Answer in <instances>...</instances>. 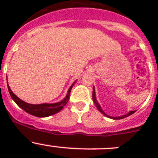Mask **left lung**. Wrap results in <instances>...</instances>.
I'll return each instance as SVG.
<instances>
[{"mask_svg": "<svg viewBox=\"0 0 158 158\" xmlns=\"http://www.w3.org/2000/svg\"><path fill=\"white\" fill-rule=\"evenodd\" d=\"M92 99H93L94 103H95V106H96L97 109H98V111H99L100 112H101V113H102V114H104V115H106V117L110 118H111V119H116V120H117V119H122V118H125L128 117V116L131 115V114H133V113H135V111H129V112L128 113V114H124V115H122V116H118V117H111V116H109V115H108V114H106V113H105L104 111H103V110L102 109L101 106H100V105L98 104V102H97V100H96V97H95V88H94V87H93V92H92Z\"/></svg>", "mask_w": 158, "mask_h": 158, "instance_id": "obj_1", "label": "left lung"}]
</instances>
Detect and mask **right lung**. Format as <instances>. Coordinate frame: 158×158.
<instances>
[{"label": "right lung", "instance_id": "1", "mask_svg": "<svg viewBox=\"0 0 158 158\" xmlns=\"http://www.w3.org/2000/svg\"><path fill=\"white\" fill-rule=\"evenodd\" d=\"M76 82V80L73 83V85L70 86L69 90H68L67 95H66V98H65L64 99L59 102L52 103V104H48V103H44V104L39 105L29 104V103L25 102L23 100L19 98L18 97L11 91L10 86L8 85V83H7V88H8L9 93H10L11 98H12V99L15 102L16 104H17L19 107L21 108V109L24 110L26 112H27L28 114H32V115H34L36 116V117L44 118L48 117V116L56 114V113L59 112V111H61V110L63 109V108L66 106V103L69 101L70 92H71V89L73 87V85H74Z\"/></svg>", "mask_w": 158, "mask_h": 158}]
</instances>
